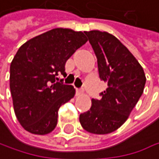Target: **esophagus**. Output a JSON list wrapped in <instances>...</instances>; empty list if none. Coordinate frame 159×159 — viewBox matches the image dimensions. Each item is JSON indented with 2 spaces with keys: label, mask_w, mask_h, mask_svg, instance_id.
I'll return each instance as SVG.
<instances>
[{
  "label": "esophagus",
  "mask_w": 159,
  "mask_h": 159,
  "mask_svg": "<svg viewBox=\"0 0 159 159\" xmlns=\"http://www.w3.org/2000/svg\"><path fill=\"white\" fill-rule=\"evenodd\" d=\"M84 93V89H76V96H81Z\"/></svg>",
  "instance_id": "obj_1"
}]
</instances>
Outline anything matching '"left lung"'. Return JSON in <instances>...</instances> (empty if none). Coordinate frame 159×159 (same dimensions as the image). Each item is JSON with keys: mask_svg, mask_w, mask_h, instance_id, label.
<instances>
[{"mask_svg": "<svg viewBox=\"0 0 159 159\" xmlns=\"http://www.w3.org/2000/svg\"><path fill=\"white\" fill-rule=\"evenodd\" d=\"M98 60L100 78L107 83L102 99H92L90 109L79 120L93 134H108L129 118L141 98L146 78L143 67L114 35L100 30L85 31Z\"/></svg>", "mask_w": 159, "mask_h": 159, "instance_id": "1", "label": "left lung"}]
</instances>
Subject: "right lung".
Returning <instances> with one entry per match:
<instances>
[{
	"label": "right lung",
	"mask_w": 159,
	"mask_h": 159,
	"mask_svg": "<svg viewBox=\"0 0 159 159\" xmlns=\"http://www.w3.org/2000/svg\"><path fill=\"white\" fill-rule=\"evenodd\" d=\"M88 42L82 31L57 28L22 44L10 65V90L16 116L25 130L50 133L59 107L73 98L72 86L57 82L65 63Z\"/></svg>",
	"instance_id": "right-lung-1"
}]
</instances>
